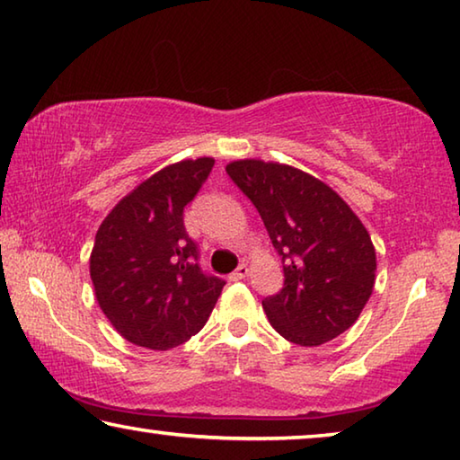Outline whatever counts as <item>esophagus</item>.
Wrapping results in <instances>:
<instances>
[{
	"label": "esophagus",
	"mask_w": 460,
	"mask_h": 460,
	"mask_svg": "<svg viewBox=\"0 0 460 460\" xmlns=\"http://www.w3.org/2000/svg\"><path fill=\"white\" fill-rule=\"evenodd\" d=\"M245 276H249V268H247V263H239V268L231 274V279H243Z\"/></svg>",
	"instance_id": "1"
}]
</instances>
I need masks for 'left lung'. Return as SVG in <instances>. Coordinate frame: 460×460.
I'll use <instances>...</instances> for the list:
<instances>
[{"label":"left lung","instance_id":"left-lung-1","mask_svg":"<svg viewBox=\"0 0 460 460\" xmlns=\"http://www.w3.org/2000/svg\"><path fill=\"white\" fill-rule=\"evenodd\" d=\"M227 174L258 208L282 260L284 288L261 300L284 339L318 347L359 318L376 284L367 229L331 186L298 168L237 160Z\"/></svg>","mask_w":460,"mask_h":460}]
</instances>
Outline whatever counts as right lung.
Wrapping results in <instances>:
<instances>
[{
	"instance_id": "1",
	"label": "right lung",
	"mask_w": 460,
	"mask_h": 460,
	"mask_svg": "<svg viewBox=\"0 0 460 460\" xmlns=\"http://www.w3.org/2000/svg\"><path fill=\"white\" fill-rule=\"evenodd\" d=\"M213 158L182 160L147 178L105 217L91 253L101 310L123 339L168 351L211 316L225 279L200 270L184 207L211 174Z\"/></svg>"
}]
</instances>
